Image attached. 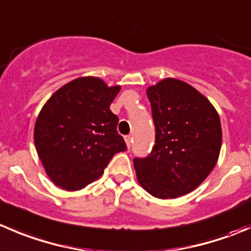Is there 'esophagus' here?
Wrapping results in <instances>:
<instances>
[{
    "mask_svg": "<svg viewBox=\"0 0 251 251\" xmlns=\"http://www.w3.org/2000/svg\"><path fill=\"white\" fill-rule=\"evenodd\" d=\"M125 142H126V146H127V148H130L131 147V142H132V138H131V136H126Z\"/></svg>",
    "mask_w": 251,
    "mask_h": 251,
    "instance_id": "obj_1",
    "label": "esophagus"
}]
</instances>
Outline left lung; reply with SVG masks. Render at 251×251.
Masks as SVG:
<instances>
[{
	"label": "left lung",
	"mask_w": 251,
	"mask_h": 251,
	"mask_svg": "<svg viewBox=\"0 0 251 251\" xmlns=\"http://www.w3.org/2000/svg\"><path fill=\"white\" fill-rule=\"evenodd\" d=\"M155 126V145L135 158L137 181L162 200L191 193L208 176L220 157V115L198 89L176 78L147 88Z\"/></svg>",
	"instance_id": "1"
}]
</instances>
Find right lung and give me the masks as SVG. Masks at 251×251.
<instances>
[{
    "label": "right lung",
    "instance_id": "add662e5",
    "mask_svg": "<svg viewBox=\"0 0 251 251\" xmlns=\"http://www.w3.org/2000/svg\"><path fill=\"white\" fill-rule=\"evenodd\" d=\"M120 86L98 77H79L44 104L34 127V143L46 174L67 191L81 190L100 177L115 153L126 151L110 104Z\"/></svg>",
    "mask_w": 251,
    "mask_h": 251
}]
</instances>
